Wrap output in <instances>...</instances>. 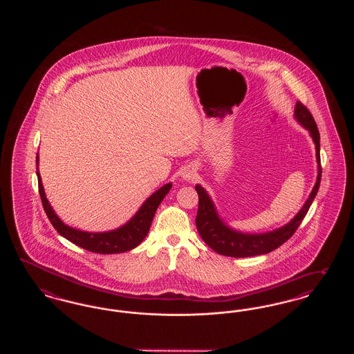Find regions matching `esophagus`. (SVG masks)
<instances>
[{
    "instance_id": "34e87169",
    "label": "esophagus",
    "mask_w": 354,
    "mask_h": 354,
    "mask_svg": "<svg viewBox=\"0 0 354 354\" xmlns=\"http://www.w3.org/2000/svg\"><path fill=\"white\" fill-rule=\"evenodd\" d=\"M195 175H196V174H195V171H194V169H187L183 171L182 178L188 182V180H192V179L195 178Z\"/></svg>"
}]
</instances>
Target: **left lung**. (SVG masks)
I'll return each mask as SVG.
<instances>
[{
	"label": "left lung",
	"instance_id": "8db88e82",
	"mask_svg": "<svg viewBox=\"0 0 354 354\" xmlns=\"http://www.w3.org/2000/svg\"><path fill=\"white\" fill-rule=\"evenodd\" d=\"M295 119L303 126L304 129L309 131V135L316 147L317 179L309 194V198L306 199V202L304 203L301 209L295 215V218L288 221L286 225L276 228L270 232L245 234V232L234 230L221 219L208 192L203 188L202 185H195V189L199 195V208H198V215L195 220L196 228L204 243L208 247H211L215 252L224 256H231V257H250V256L270 253L273 250L279 248L280 245H283L301 224L320 187V133L312 114L300 102H297L295 107Z\"/></svg>",
	"mask_w": 354,
	"mask_h": 354
}]
</instances>
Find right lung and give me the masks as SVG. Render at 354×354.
Here are the masks:
<instances>
[{
    "instance_id": "add662e5",
    "label": "right lung",
    "mask_w": 354,
    "mask_h": 354,
    "mask_svg": "<svg viewBox=\"0 0 354 354\" xmlns=\"http://www.w3.org/2000/svg\"><path fill=\"white\" fill-rule=\"evenodd\" d=\"M35 162H37V178H38V189H39L41 201L53 227L57 230L59 235L68 239V241L90 252L103 253V254L122 253L131 251L133 248L138 247L149 234L153 215L159 204L165 199V196L169 194L172 187V183H167L162 185L159 189H156L151 196L147 198L140 205V208L136 211L134 216L118 228L106 231V232H87L65 224L55 214V211L53 209L50 203L46 198V194L42 185V179L38 169V163H39L38 153H37Z\"/></svg>"
}]
</instances>
